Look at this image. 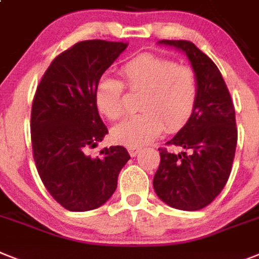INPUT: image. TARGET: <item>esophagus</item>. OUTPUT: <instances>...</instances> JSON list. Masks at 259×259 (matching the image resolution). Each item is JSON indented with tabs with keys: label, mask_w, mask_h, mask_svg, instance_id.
<instances>
[{
	"label": "esophagus",
	"mask_w": 259,
	"mask_h": 259,
	"mask_svg": "<svg viewBox=\"0 0 259 259\" xmlns=\"http://www.w3.org/2000/svg\"><path fill=\"white\" fill-rule=\"evenodd\" d=\"M141 150H142L141 147H137V146H129V147H127V151H129V154L132 156H136L137 154L140 153Z\"/></svg>",
	"instance_id": "obj_1"
}]
</instances>
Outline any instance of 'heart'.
I'll use <instances>...</instances> for the list:
<instances>
[{
  "instance_id": "heart-1",
  "label": "heart",
  "mask_w": 259,
  "mask_h": 259,
  "mask_svg": "<svg viewBox=\"0 0 259 259\" xmlns=\"http://www.w3.org/2000/svg\"><path fill=\"white\" fill-rule=\"evenodd\" d=\"M121 80L103 76L97 82L95 101L99 110L110 121L123 116L125 87L142 93L141 113L126 118L112 130L113 140L123 145L141 146L167 132H178L188 122L196 108L199 82L196 72L186 64L143 52L121 67Z\"/></svg>"
}]
</instances>
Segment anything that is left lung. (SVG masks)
<instances>
[{
    "label": "left lung",
    "instance_id": "left-lung-1",
    "mask_svg": "<svg viewBox=\"0 0 259 259\" xmlns=\"http://www.w3.org/2000/svg\"><path fill=\"white\" fill-rule=\"evenodd\" d=\"M159 43L186 52L199 82L196 108L188 122L166 145L183 149L175 154L160 147L153 186L170 207L199 210L219 196L229 179L237 146L234 105L220 71L188 40Z\"/></svg>",
    "mask_w": 259,
    "mask_h": 259
}]
</instances>
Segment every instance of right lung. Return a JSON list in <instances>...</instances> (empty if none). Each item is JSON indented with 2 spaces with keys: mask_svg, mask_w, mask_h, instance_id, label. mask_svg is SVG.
<instances>
[{
  "mask_svg": "<svg viewBox=\"0 0 259 259\" xmlns=\"http://www.w3.org/2000/svg\"><path fill=\"white\" fill-rule=\"evenodd\" d=\"M127 43L82 40L52 60L36 87L31 106L32 156L54 199L72 212L96 209L117 188L130 159L122 146L88 155L108 129L95 101L97 82Z\"/></svg>",
  "mask_w": 259,
  "mask_h": 259,
  "instance_id": "1",
  "label": "right lung"
}]
</instances>
